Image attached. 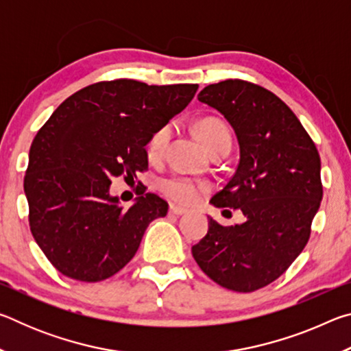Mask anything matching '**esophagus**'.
<instances>
[{
    "mask_svg": "<svg viewBox=\"0 0 351 351\" xmlns=\"http://www.w3.org/2000/svg\"><path fill=\"white\" fill-rule=\"evenodd\" d=\"M186 212L187 209H184V207L176 206V204H170L169 207V213H171V215H184Z\"/></svg>",
    "mask_w": 351,
    "mask_h": 351,
    "instance_id": "esophagus-1",
    "label": "esophagus"
}]
</instances>
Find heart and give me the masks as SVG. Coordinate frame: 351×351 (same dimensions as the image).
<instances>
[{"label":"heart","instance_id":"obj_1","mask_svg":"<svg viewBox=\"0 0 351 351\" xmlns=\"http://www.w3.org/2000/svg\"><path fill=\"white\" fill-rule=\"evenodd\" d=\"M195 130H197L199 139L204 142V145L207 147V150L209 152H212L213 148L218 147L219 144H224V142L230 144L229 130L221 121H218V119H213V117L201 119L197 125H195ZM170 139H171L170 125H164L161 128H158L147 142L148 158L153 159V161L161 159L164 156L165 150H167ZM159 187H161L162 192L167 195L169 198L180 201V203H184V204L197 201L199 198V195L209 189L207 182L193 180V178L186 176V175H171V176L164 178V180H161V182H159Z\"/></svg>","mask_w":351,"mask_h":351}]
</instances>
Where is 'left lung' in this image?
Instances as JSON below:
<instances>
[{
    "label": "left lung",
    "instance_id": "1",
    "mask_svg": "<svg viewBox=\"0 0 351 351\" xmlns=\"http://www.w3.org/2000/svg\"><path fill=\"white\" fill-rule=\"evenodd\" d=\"M198 100L221 112L240 147L234 176L210 204L240 209L246 221L226 228L209 217L192 254L215 283L252 293L306 246L322 199L320 158L289 106L265 88L230 79L206 86Z\"/></svg>",
    "mask_w": 351,
    "mask_h": 351
}]
</instances>
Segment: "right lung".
Listing matches in <instances>:
<instances>
[{"instance_id":"1","label":"right lung","mask_w":351,"mask_h":351,"mask_svg":"<svg viewBox=\"0 0 351 351\" xmlns=\"http://www.w3.org/2000/svg\"><path fill=\"white\" fill-rule=\"evenodd\" d=\"M198 85L99 82L69 96L34 138L25 176L29 224L63 276L100 282L134 257L153 219L169 204L144 193L123 209L111 178L134 180L148 167L145 145L193 99Z\"/></svg>"}]
</instances>
